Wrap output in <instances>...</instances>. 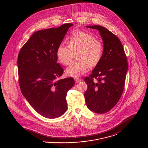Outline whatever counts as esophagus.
I'll return each mask as SVG.
<instances>
[{"instance_id": "34e87169", "label": "esophagus", "mask_w": 148, "mask_h": 148, "mask_svg": "<svg viewBox=\"0 0 148 148\" xmlns=\"http://www.w3.org/2000/svg\"><path fill=\"white\" fill-rule=\"evenodd\" d=\"M74 80L75 81L76 83H78V82H80L81 81V79L80 78H79L78 77H74Z\"/></svg>"}]
</instances>
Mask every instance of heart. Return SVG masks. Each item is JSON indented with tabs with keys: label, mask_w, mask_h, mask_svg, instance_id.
I'll return each instance as SVG.
<instances>
[{
	"label": "heart",
	"mask_w": 148,
	"mask_h": 148,
	"mask_svg": "<svg viewBox=\"0 0 148 148\" xmlns=\"http://www.w3.org/2000/svg\"><path fill=\"white\" fill-rule=\"evenodd\" d=\"M68 45L60 44L56 49V57L60 63L67 65L75 54L77 59L66 69L68 75L76 77L85 74L89 66H97L104 54L103 43L90 34L77 30L67 38Z\"/></svg>",
	"instance_id": "heart-1"
}]
</instances>
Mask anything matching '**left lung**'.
<instances>
[{"label": "left lung", "mask_w": 148, "mask_h": 148, "mask_svg": "<svg viewBox=\"0 0 148 148\" xmlns=\"http://www.w3.org/2000/svg\"><path fill=\"white\" fill-rule=\"evenodd\" d=\"M86 27L98 30L104 54L92 74L84 78L88 85L85 103L92 112L104 114L117 104L123 92L128 68L127 56L119 39L108 29L100 25Z\"/></svg>", "instance_id": "8db88e82"}]
</instances>
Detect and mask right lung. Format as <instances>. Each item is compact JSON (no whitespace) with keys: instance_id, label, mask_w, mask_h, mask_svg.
Returning <instances> with one entry per match:
<instances>
[{"instance_id":"right-lung-1","label":"right lung","mask_w":148,"mask_h":148,"mask_svg":"<svg viewBox=\"0 0 148 148\" xmlns=\"http://www.w3.org/2000/svg\"><path fill=\"white\" fill-rule=\"evenodd\" d=\"M73 25L66 23L36 32L18 54L21 93L35 111L47 118H56L65 113L67 92L75 84L72 77L56 80L64 71L56 63V49Z\"/></svg>"}]
</instances>
